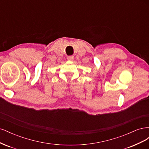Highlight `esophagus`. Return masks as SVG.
Here are the masks:
<instances>
[{"label":"esophagus","instance_id":"obj_1","mask_svg":"<svg viewBox=\"0 0 149 149\" xmlns=\"http://www.w3.org/2000/svg\"><path fill=\"white\" fill-rule=\"evenodd\" d=\"M74 56H69L67 57V60L69 61H73L74 60Z\"/></svg>","mask_w":149,"mask_h":149}]
</instances>
